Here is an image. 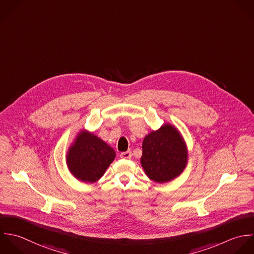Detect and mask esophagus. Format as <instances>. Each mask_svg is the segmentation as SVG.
Masks as SVG:
<instances>
[{
    "instance_id": "esophagus-1",
    "label": "esophagus",
    "mask_w": 254,
    "mask_h": 254,
    "mask_svg": "<svg viewBox=\"0 0 254 254\" xmlns=\"http://www.w3.org/2000/svg\"><path fill=\"white\" fill-rule=\"evenodd\" d=\"M131 156H132V154L130 151H126V152L121 153V157L125 158V159H129V158H131Z\"/></svg>"
}]
</instances>
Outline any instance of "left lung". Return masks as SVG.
Returning a JSON list of instances; mask_svg holds the SVG:
<instances>
[{"label":"left lung","instance_id":"left-lung-1","mask_svg":"<svg viewBox=\"0 0 254 254\" xmlns=\"http://www.w3.org/2000/svg\"><path fill=\"white\" fill-rule=\"evenodd\" d=\"M188 161L186 143L170 124L148 133L142 142L141 166L149 179L166 183L178 177Z\"/></svg>","mask_w":254,"mask_h":254}]
</instances>
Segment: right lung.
<instances>
[{"instance_id":"1","label":"right lung","mask_w":254,"mask_h":254,"mask_svg":"<svg viewBox=\"0 0 254 254\" xmlns=\"http://www.w3.org/2000/svg\"><path fill=\"white\" fill-rule=\"evenodd\" d=\"M116 157L115 150L87 130H81L66 156L69 171L79 181L97 182Z\"/></svg>"}]
</instances>
